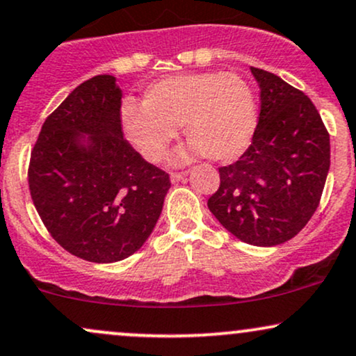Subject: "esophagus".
I'll return each mask as SVG.
<instances>
[{
    "label": "esophagus",
    "instance_id": "esophagus-1",
    "mask_svg": "<svg viewBox=\"0 0 356 356\" xmlns=\"http://www.w3.org/2000/svg\"><path fill=\"white\" fill-rule=\"evenodd\" d=\"M186 175H187V172H172V174H170V181L181 182V181H184V179H186Z\"/></svg>",
    "mask_w": 356,
    "mask_h": 356
}]
</instances>
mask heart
Instances as JSON below:
<instances>
[{
	"label": "heart",
	"mask_w": 356,
	"mask_h": 356,
	"mask_svg": "<svg viewBox=\"0 0 356 356\" xmlns=\"http://www.w3.org/2000/svg\"><path fill=\"white\" fill-rule=\"evenodd\" d=\"M127 139L147 161H161L184 126L186 139L216 162H232L250 145L257 102L245 79L234 72H194L156 81L140 106L122 108Z\"/></svg>",
	"instance_id": "heart-1"
}]
</instances>
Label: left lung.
<instances>
[{
  "instance_id": "8db88e82",
  "label": "left lung",
  "mask_w": 356,
  "mask_h": 356,
  "mask_svg": "<svg viewBox=\"0 0 356 356\" xmlns=\"http://www.w3.org/2000/svg\"><path fill=\"white\" fill-rule=\"evenodd\" d=\"M260 88L252 144L219 167L220 186L209 211L238 241L273 247L295 237L320 204L330 169V136L300 89L250 67Z\"/></svg>"
}]
</instances>
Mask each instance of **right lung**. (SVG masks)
<instances>
[{"label":"right lung","instance_id":"1","mask_svg":"<svg viewBox=\"0 0 356 356\" xmlns=\"http://www.w3.org/2000/svg\"><path fill=\"white\" fill-rule=\"evenodd\" d=\"M115 78L84 81L46 118L28 184L51 237L96 264L127 259L156 227L169 174L124 139Z\"/></svg>","mask_w":356,"mask_h":356}]
</instances>
